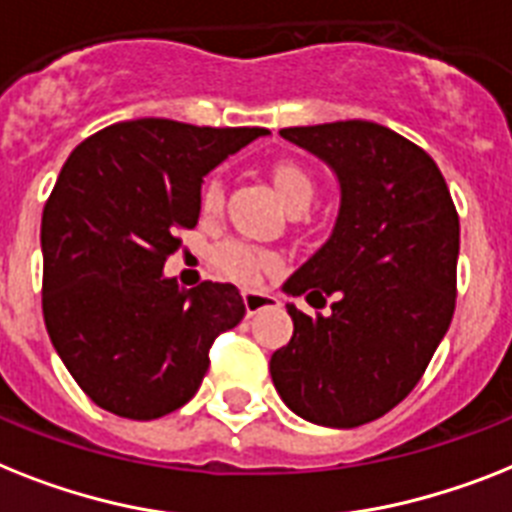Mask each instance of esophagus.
<instances>
[{"label": "esophagus", "instance_id": "obj_1", "mask_svg": "<svg viewBox=\"0 0 512 512\" xmlns=\"http://www.w3.org/2000/svg\"><path fill=\"white\" fill-rule=\"evenodd\" d=\"M244 307H247V315H257L260 310H268V307L278 305V297L265 292H244Z\"/></svg>", "mask_w": 512, "mask_h": 512}]
</instances>
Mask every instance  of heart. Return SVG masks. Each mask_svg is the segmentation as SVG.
<instances>
[{"instance_id":"heart-1","label":"heart","mask_w":512,"mask_h":512,"mask_svg":"<svg viewBox=\"0 0 512 512\" xmlns=\"http://www.w3.org/2000/svg\"><path fill=\"white\" fill-rule=\"evenodd\" d=\"M270 181H273L278 197L284 199V205L289 207V210H294V207H307L313 202L315 181L302 165H297V162H273V165H270ZM199 205H202V213L207 215L218 213L220 207H223V186H220L218 178H210V181L202 186ZM215 263H218V268L223 270L228 278L242 281V284H255L257 278L263 276V270L276 268L278 257L273 255V252H263V249L231 242L226 244V247L218 249Z\"/></svg>"}]
</instances>
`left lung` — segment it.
I'll list each match as a JSON object with an SVG mask.
<instances>
[{"instance_id": "left-lung-1", "label": "left lung", "mask_w": 512, "mask_h": 512, "mask_svg": "<svg viewBox=\"0 0 512 512\" xmlns=\"http://www.w3.org/2000/svg\"><path fill=\"white\" fill-rule=\"evenodd\" d=\"M334 170L339 213L284 292L328 315L286 305L292 342L270 378L299 418L355 429L400 405L423 376L455 313L460 220L442 173L421 147L371 120L281 128Z\"/></svg>"}]
</instances>
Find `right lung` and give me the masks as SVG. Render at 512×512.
<instances>
[{
  "label": "right lung",
  "mask_w": 512,
  "mask_h": 512,
  "mask_svg": "<svg viewBox=\"0 0 512 512\" xmlns=\"http://www.w3.org/2000/svg\"><path fill=\"white\" fill-rule=\"evenodd\" d=\"M268 128L123 120L81 141L41 215V307L91 402L131 421L197 394L215 336L244 318L234 284L181 289L162 273L199 220L202 181Z\"/></svg>",
  "instance_id": "add662e5"
}]
</instances>
